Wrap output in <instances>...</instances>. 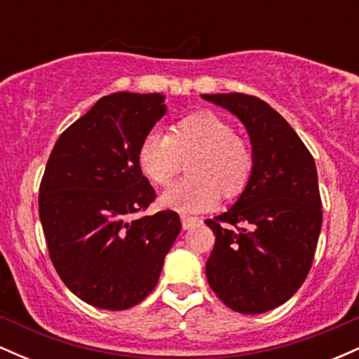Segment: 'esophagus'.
<instances>
[{
	"label": "esophagus",
	"mask_w": 359,
	"mask_h": 359,
	"mask_svg": "<svg viewBox=\"0 0 359 359\" xmlns=\"http://www.w3.org/2000/svg\"><path fill=\"white\" fill-rule=\"evenodd\" d=\"M180 221H182V228L184 229H191V228H194V226H197L201 222L199 217L187 216V214H182V216H180Z\"/></svg>",
	"instance_id": "1"
}]
</instances>
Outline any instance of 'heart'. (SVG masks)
<instances>
[{
	"label": "heart",
	"instance_id": "obj_1",
	"mask_svg": "<svg viewBox=\"0 0 359 359\" xmlns=\"http://www.w3.org/2000/svg\"><path fill=\"white\" fill-rule=\"evenodd\" d=\"M189 160L191 177L172 185L160 197L165 208L180 212H203L219 196L234 199L253 174V154L236 137L226 119L211 111H197L177 119L168 135L150 131L138 148L142 172L156 185H168Z\"/></svg>",
	"mask_w": 359,
	"mask_h": 359
}]
</instances>
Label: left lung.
Instances as JSON below:
<instances>
[{
	"label": "left lung",
	"instance_id": "1",
	"mask_svg": "<svg viewBox=\"0 0 359 359\" xmlns=\"http://www.w3.org/2000/svg\"><path fill=\"white\" fill-rule=\"evenodd\" d=\"M203 97L240 118L253 150L250 184L228 211L205 219L216 234L205 275L229 309L262 314L287 302L312 266L323 226L314 156L259 97L241 93Z\"/></svg>",
	"mask_w": 359,
	"mask_h": 359
}]
</instances>
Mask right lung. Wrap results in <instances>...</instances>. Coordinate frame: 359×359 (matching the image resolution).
<instances>
[{"label":"right lung","mask_w":359,"mask_h":359,"mask_svg":"<svg viewBox=\"0 0 359 359\" xmlns=\"http://www.w3.org/2000/svg\"><path fill=\"white\" fill-rule=\"evenodd\" d=\"M162 94L101 97L57 140L42 182L39 214L62 282L89 306L125 311L154 290L179 236L180 217L160 211L138 148L165 114Z\"/></svg>","instance_id":"right-lung-1"}]
</instances>
